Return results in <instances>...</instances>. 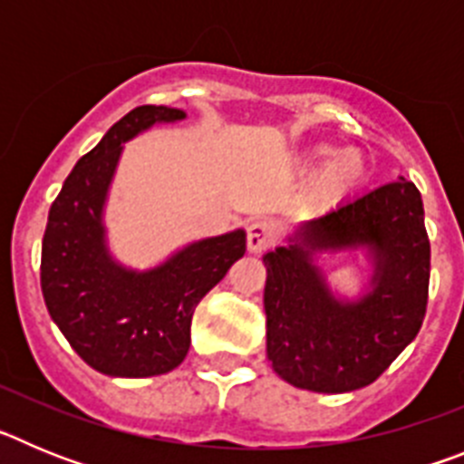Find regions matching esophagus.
<instances>
[{
    "label": "esophagus",
    "mask_w": 464,
    "mask_h": 464,
    "mask_svg": "<svg viewBox=\"0 0 464 464\" xmlns=\"http://www.w3.org/2000/svg\"><path fill=\"white\" fill-rule=\"evenodd\" d=\"M274 239H276V229H274L269 220H256V223L248 225L246 244H248V251L251 253H262L274 244Z\"/></svg>",
    "instance_id": "1"
}]
</instances>
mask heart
Instances as JSON below:
<instances>
[{
    "label": "heart",
    "instance_id": "heart-1",
    "mask_svg": "<svg viewBox=\"0 0 464 464\" xmlns=\"http://www.w3.org/2000/svg\"><path fill=\"white\" fill-rule=\"evenodd\" d=\"M330 153V149H318L314 153V158L323 160ZM367 174H370V171H367V162H364L360 150H339V153L327 162L325 169L321 171V176H318L315 192L321 197H325V199H337V197H343L351 190H355V188L367 179Z\"/></svg>",
    "mask_w": 464,
    "mask_h": 464
}]
</instances>
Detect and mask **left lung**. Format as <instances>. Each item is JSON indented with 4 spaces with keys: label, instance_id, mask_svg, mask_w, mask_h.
<instances>
[{
    "label": "left lung",
    "instance_id": "obj_1",
    "mask_svg": "<svg viewBox=\"0 0 464 464\" xmlns=\"http://www.w3.org/2000/svg\"><path fill=\"white\" fill-rule=\"evenodd\" d=\"M423 199L404 176L304 220L265 253L267 360L285 383L351 392L379 379L416 339L430 285ZM358 256L371 272L353 298L326 265Z\"/></svg>",
    "mask_w": 464,
    "mask_h": 464
}]
</instances>
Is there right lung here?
Here are the masks:
<instances>
[{"mask_svg": "<svg viewBox=\"0 0 464 464\" xmlns=\"http://www.w3.org/2000/svg\"><path fill=\"white\" fill-rule=\"evenodd\" d=\"M174 106H137L76 162L48 213L41 290L48 314L92 370L146 379L176 370L190 348L195 306L246 253V229L204 237L146 269L111 251L106 202L125 143L186 121Z\"/></svg>", "mask_w": 464, "mask_h": 464, "instance_id": "1", "label": "right lung"}]
</instances>
